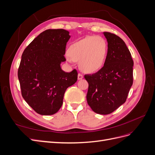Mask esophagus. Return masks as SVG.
<instances>
[{
    "label": "esophagus",
    "mask_w": 155,
    "mask_h": 155,
    "mask_svg": "<svg viewBox=\"0 0 155 155\" xmlns=\"http://www.w3.org/2000/svg\"><path fill=\"white\" fill-rule=\"evenodd\" d=\"M83 78V76L82 74H78V79H79V80H80V79H82Z\"/></svg>",
    "instance_id": "34e87169"
}]
</instances>
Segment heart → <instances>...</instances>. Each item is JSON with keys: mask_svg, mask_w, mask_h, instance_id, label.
<instances>
[{"mask_svg": "<svg viewBox=\"0 0 155 155\" xmlns=\"http://www.w3.org/2000/svg\"><path fill=\"white\" fill-rule=\"evenodd\" d=\"M107 50L105 39L100 36H88L70 46L67 60L69 63L79 61V66L84 72L95 73L104 67Z\"/></svg>", "mask_w": 155, "mask_h": 155, "instance_id": "heart-1", "label": "heart"}]
</instances>
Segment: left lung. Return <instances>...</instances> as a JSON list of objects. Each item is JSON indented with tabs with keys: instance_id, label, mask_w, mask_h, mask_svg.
<instances>
[{
	"instance_id": "8db88e82",
	"label": "left lung",
	"mask_w": 155,
	"mask_h": 155,
	"mask_svg": "<svg viewBox=\"0 0 155 155\" xmlns=\"http://www.w3.org/2000/svg\"><path fill=\"white\" fill-rule=\"evenodd\" d=\"M108 43L104 66L97 72L85 75L88 83L87 100L97 114H109L123 105L133 83V61L120 37L104 32Z\"/></svg>"
}]
</instances>
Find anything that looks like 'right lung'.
Instances as JSON below:
<instances>
[{
  "label": "right lung",
  "mask_w": 155,
  "mask_h": 155,
  "mask_svg": "<svg viewBox=\"0 0 155 155\" xmlns=\"http://www.w3.org/2000/svg\"><path fill=\"white\" fill-rule=\"evenodd\" d=\"M69 31L46 30L31 41L24 50L18 70L22 96L37 113L52 115L63 105L67 88L77 81L78 72L63 71L61 64Z\"/></svg>",
  "instance_id": "right-lung-1"
}]
</instances>
